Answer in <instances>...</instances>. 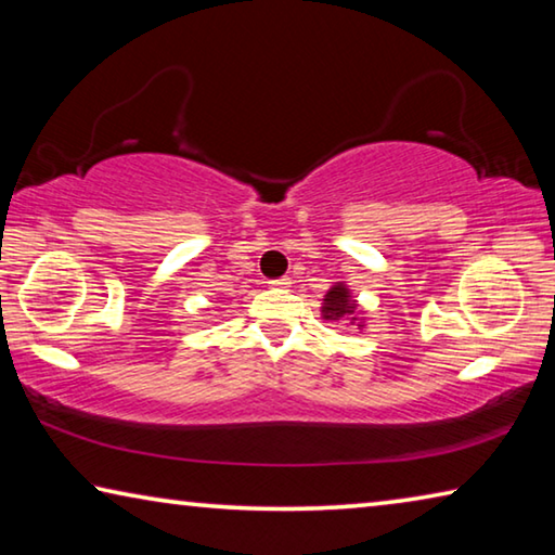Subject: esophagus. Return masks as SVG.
Instances as JSON below:
<instances>
[{
  "label": "esophagus",
  "mask_w": 555,
  "mask_h": 555,
  "mask_svg": "<svg viewBox=\"0 0 555 555\" xmlns=\"http://www.w3.org/2000/svg\"><path fill=\"white\" fill-rule=\"evenodd\" d=\"M271 286H274V288H288L291 286V279H286V276L274 279V281H271Z\"/></svg>",
  "instance_id": "esophagus-1"
}]
</instances>
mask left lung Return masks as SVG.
<instances>
[{"mask_svg": "<svg viewBox=\"0 0 555 555\" xmlns=\"http://www.w3.org/2000/svg\"><path fill=\"white\" fill-rule=\"evenodd\" d=\"M321 315L323 321H333V323H347V325H357L362 331L364 327V311L357 304L352 291L345 286V281H337L335 286H331L323 306H321Z\"/></svg>", "mask_w": 555, "mask_h": 555, "instance_id": "obj_1", "label": "left lung"}]
</instances>
